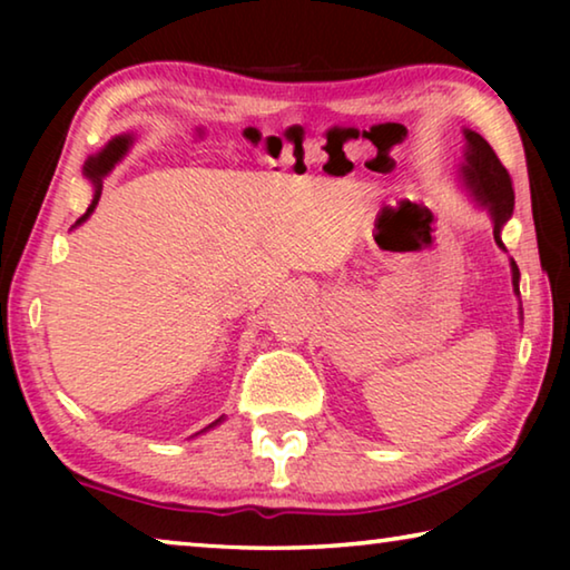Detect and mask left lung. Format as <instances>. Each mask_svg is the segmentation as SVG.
<instances>
[{"instance_id": "left-lung-1", "label": "left lung", "mask_w": 570, "mask_h": 570, "mask_svg": "<svg viewBox=\"0 0 570 570\" xmlns=\"http://www.w3.org/2000/svg\"><path fill=\"white\" fill-rule=\"evenodd\" d=\"M465 163H462V180L465 186L472 190L482 206L490 208V216H493V236L495 244L500 248L503 240H500V230H503L505 220L513 214L515 206V193H513V180H510V173L505 170L503 163L495 156V150L490 148V142L478 135L475 130H465ZM510 268H513V288L518 292V278L520 272L515 262H510Z\"/></svg>"}]
</instances>
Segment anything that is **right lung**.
I'll list each match as a JSON object with an SVG mask.
<instances>
[{"label":"right lung","mask_w":570,"mask_h":570,"mask_svg":"<svg viewBox=\"0 0 570 570\" xmlns=\"http://www.w3.org/2000/svg\"><path fill=\"white\" fill-rule=\"evenodd\" d=\"M132 146V135H115V138L108 142V146H105L98 156H90L88 160H85V168H82V173H85V178H90L92 183H95V196H92V204H90V208L85 210V214L77 218V224L75 226H80L82 220H88V216L92 214L95 210V206H98V200H100V190H102V178L108 176V173L115 168V163H118L125 153H128V148ZM220 420H216L214 424H218ZM214 424H210V428H214Z\"/></svg>","instance_id":"obj_1"}]
</instances>
